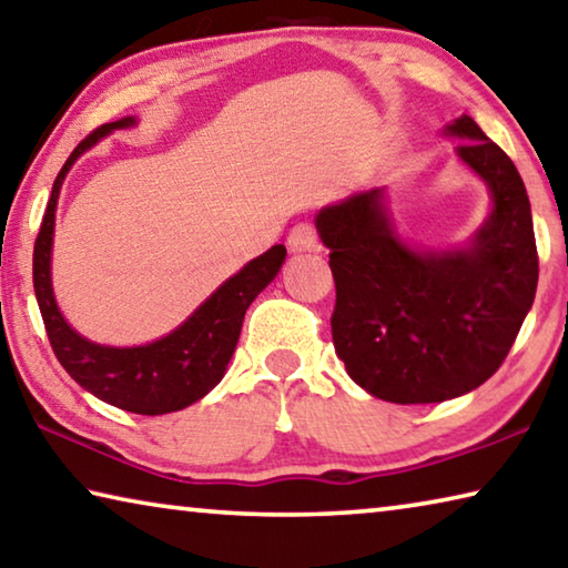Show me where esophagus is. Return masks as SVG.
Listing matches in <instances>:
<instances>
[{"mask_svg":"<svg viewBox=\"0 0 568 568\" xmlns=\"http://www.w3.org/2000/svg\"><path fill=\"white\" fill-rule=\"evenodd\" d=\"M286 244L294 251V254H302V251H317L320 248V236L317 229L312 223H296L286 236Z\"/></svg>","mask_w":568,"mask_h":568,"instance_id":"obj_1","label":"esophagus"}]
</instances>
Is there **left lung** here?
Masks as SVG:
<instances>
[{
  "label": "left lung",
  "instance_id": "obj_1",
  "mask_svg": "<svg viewBox=\"0 0 568 568\" xmlns=\"http://www.w3.org/2000/svg\"><path fill=\"white\" fill-rule=\"evenodd\" d=\"M443 133L460 138L455 153L494 203L468 246L405 244L383 189L317 213L337 286L334 349L362 389L397 405L443 403L486 383L514 347L538 284L531 203L514 161L470 115Z\"/></svg>",
  "mask_w": 568,
  "mask_h": 568
}]
</instances>
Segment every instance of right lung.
I'll return each mask as SVG.
<instances>
[{
  "label": "right lung",
  "instance_id": "add662e5",
  "mask_svg": "<svg viewBox=\"0 0 568 568\" xmlns=\"http://www.w3.org/2000/svg\"><path fill=\"white\" fill-rule=\"evenodd\" d=\"M135 118H123L115 123H105L82 141L64 161L52 185L48 211L42 216L40 234L34 241L32 278L34 296L40 304L44 329L60 365L68 375L85 387L90 395L120 410L138 415H165L183 410L209 395L221 383L229 359L234 355L241 324L248 304L262 294L282 268L286 248L282 244L264 251L226 278L206 302H203L189 320L179 324L165 337L148 342L141 347H108L98 345L74 332L64 322L52 292V236H54V211L64 175L72 163L100 143L113 130L133 128Z\"/></svg>",
  "mask_w": 568,
  "mask_h": 568
}]
</instances>
